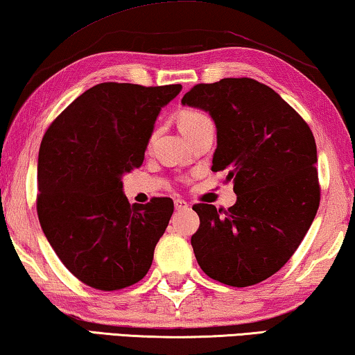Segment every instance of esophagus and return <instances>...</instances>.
<instances>
[{"instance_id": "1", "label": "esophagus", "mask_w": 355, "mask_h": 355, "mask_svg": "<svg viewBox=\"0 0 355 355\" xmlns=\"http://www.w3.org/2000/svg\"><path fill=\"white\" fill-rule=\"evenodd\" d=\"M173 205H175V210H184L188 209V202L183 199H175L173 200Z\"/></svg>"}]
</instances>
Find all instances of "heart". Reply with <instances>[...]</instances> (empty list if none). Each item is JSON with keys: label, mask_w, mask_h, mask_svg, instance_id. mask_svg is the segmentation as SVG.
Here are the masks:
<instances>
[{"label": "heart", "mask_w": 355, "mask_h": 355, "mask_svg": "<svg viewBox=\"0 0 355 355\" xmlns=\"http://www.w3.org/2000/svg\"><path fill=\"white\" fill-rule=\"evenodd\" d=\"M214 124L211 119L209 118V114H205L204 111L200 110H194V108H187L182 110L178 114V127L180 132L187 137L191 132L200 129V127Z\"/></svg>", "instance_id": "heart-1"}]
</instances>
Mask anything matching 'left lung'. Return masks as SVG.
<instances>
[{"label":"left lung","instance_id":"left-lung-1","mask_svg":"<svg viewBox=\"0 0 355 355\" xmlns=\"http://www.w3.org/2000/svg\"><path fill=\"white\" fill-rule=\"evenodd\" d=\"M183 105L209 111L216 125L211 171L232 180L236 204H196L191 245L209 277L248 287L292 258L317 214L320 184L309 125L266 84L225 78L196 84Z\"/></svg>","mask_w":355,"mask_h":355}]
</instances>
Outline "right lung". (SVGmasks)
<instances>
[{
	"mask_svg": "<svg viewBox=\"0 0 355 355\" xmlns=\"http://www.w3.org/2000/svg\"><path fill=\"white\" fill-rule=\"evenodd\" d=\"M180 91L182 84H97L42 137L36 196L41 228L68 271L89 287H130L151 266L173 200L130 205L121 177L144 164L157 114Z\"/></svg>",
	"mask_w": 355,
	"mask_h": 355,
	"instance_id": "add662e5",
	"label": "right lung"
}]
</instances>
